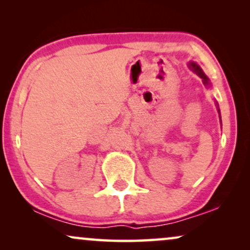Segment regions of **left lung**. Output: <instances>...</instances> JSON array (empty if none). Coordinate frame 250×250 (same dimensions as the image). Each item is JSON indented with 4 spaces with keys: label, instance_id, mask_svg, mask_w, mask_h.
<instances>
[{
    "label": "left lung",
    "instance_id": "left-lung-1",
    "mask_svg": "<svg viewBox=\"0 0 250 250\" xmlns=\"http://www.w3.org/2000/svg\"><path fill=\"white\" fill-rule=\"evenodd\" d=\"M188 67H189L190 70H192L194 74H197L198 76H199L201 80H203V83L206 87H210L211 84L209 82V78H208L206 75H205V73L203 71V69H201L200 66L196 62H193V61H190L189 63H188ZM216 108H217V112H218V116H220V119H221V111H220V108H218V104L216 102ZM221 124H222V121H221Z\"/></svg>",
    "mask_w": 250,
    "mask_h": 250
}]
</instances>
